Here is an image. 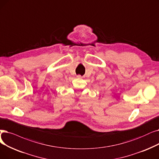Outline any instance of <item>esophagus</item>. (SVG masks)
I'll list each match as a JSON object with an SVG mask.
<instances>
[{"mask_svg": "<svg viewBox=\"0 0 159 159\" xmlns=\"http://www.w3.org/2000/svg\"><path fill=\"white\" fill-rule=\"evenodd\" d=\"M77 79H81L82 78L81 75H77Z\"/></svg>", "mask_w": 159, "mask_h": 159, "instance_id": "esophagus-1", "label": "esophagus"}]
</instances>
